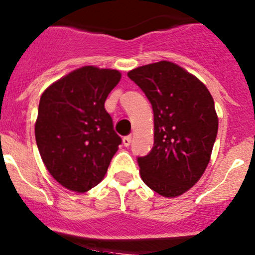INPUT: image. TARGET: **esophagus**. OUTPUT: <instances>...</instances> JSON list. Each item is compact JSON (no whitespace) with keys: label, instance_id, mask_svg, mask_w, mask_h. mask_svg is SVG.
Returning <instances> with one entry per match:
<instances>
[{"label":"esophagus","instance_id":"1","mask_svg":"<svg viewBox=\"0 0 255 255\" xmlns=\"http://www.w3.org/2000/svg\"><path fill=\"white\" fill-rule=\"evenodd\" d=\"M130 141H132V136H130V135L125 136V138L122 139V142H123V145H125V146H129Z\"/></svg>","mask_w":255,"mask_h":255}]
</instances>
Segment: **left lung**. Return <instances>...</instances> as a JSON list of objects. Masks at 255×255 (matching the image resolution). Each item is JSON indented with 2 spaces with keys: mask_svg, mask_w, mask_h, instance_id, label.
<instances>
[{
  "mask_svg": "<svg viewBox=\"0 0 255 255\" xmlns=\"http://www.w3.org/2000/svg\"><path fill=\"white\" fill-rule=\"evenodd\" d=\"M153 111V147L138 158L145 184L163 197H178L200 180L211 161L218 115L208 88L172 61L130 70Z\"/></svg>",
  "mask_w": 255,
  "mask_h": 255,
  "instance_id": "obj_1",
  "label": "left lung"
}]
</instances>
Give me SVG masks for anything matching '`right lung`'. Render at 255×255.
Wrapping results in <instances>:
<instances>
[{
	"label": "right lung",
	"mask_w": 255,
	"mask_h": 255,
	"mask_svg": "<svg viewBox=\"0 0 255 255\" xmlns=\"http://www.w3.org/2000/svg\"><path fill=\"white\" fill-rule=\"evenodd\" d=\"M120 80L117 70L83 66L42 93L36 142L50 175L70 191L98 185L119 150L122 140L104 104Z\"/></svg>",
	"instance_id": "1"
}]
</instances>
